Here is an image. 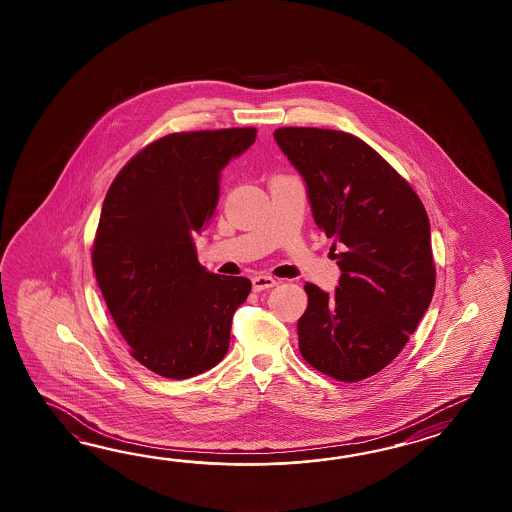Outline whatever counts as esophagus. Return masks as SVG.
Segmentation results:
<instances>
[{
	"label": "esophagus",
	"mask_w": 512,
	"mask_h": 512,
	"mask_svg": "<svg viewBox=\"0 0 512 512\" xmlns=\"http://www.w3.org/2000/svg\"><path fill=\"white\" fill-rule=\"evenodd\" d=\"M278 283V280H274L272 276H254L252 278V289L254 291H265V289H271Z\"/></svg>",
	"instance_id": "1"
}]
</instances>
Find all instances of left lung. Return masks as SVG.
Returning <instances> with one entry per match:
<instances>
[{"instance_id": "obj_1", "label": "left lung", "mask_w": 512, "mask_h": 512, "mask_svg": "<svg viewBox=\"0 0 512 512\" xmlns=\"http://www.w3.org/2000/svg\"><path fill=\"white\" fill-rule=\"evenodd\" d=\"M274 139L304 177L318 229L344 249L335 254L342 271L335 293L305 283L298 348L307 364L337 381L368 379L401 353L434 296L425 207L351 133L278 128Z\"/></svg>"}]
</instances>
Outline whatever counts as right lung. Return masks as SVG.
Returning <instances> with one entry per match:
<instances>
[{"label": "right lung", "instance_id": "right-lung-1", "mask_svg": "<svg viewBox=\"0 0 512 512\" xmlns=\"http://www.w3.org/2000/svg\"><path fill=\"white\" fill-rule=\"evenodd\" d=\"M256 128L170 133L113 179L93 241V271L131 357L166 379L210 370L229 351L251 280L197 261L194 234L218 207L221 170Z\"/></svg>", "mask_w": 512, "mask_h": 512}]
</instances>
